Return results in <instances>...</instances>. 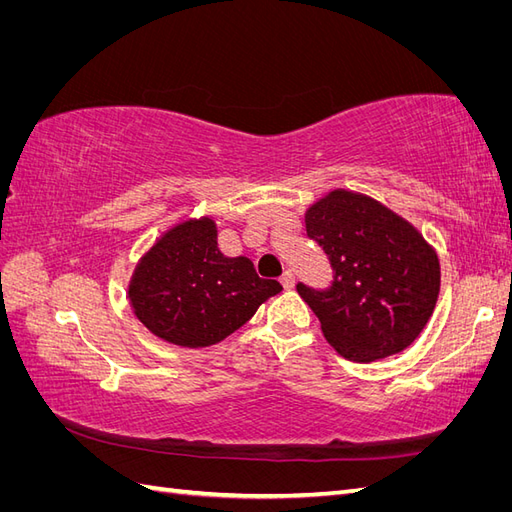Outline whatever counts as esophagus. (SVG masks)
Masks as SVG:
<instances>
[{
	"mask_svg": "<svg viewBox=\"0 0 512 512\" xmlns=\"http://www.w3.org/2000/svg\"><path fill=\"white\" fill-rule=\"evenodd\" d=\"M280 284H282V288L284 290H290V288H294V277H292V273H284L282 277H280Z\"/></svg>",
	"mask_w": 512,
	"mask_h": 512,
	"instance_id": "34e87169",
	"label": "esophagus"
}]
</instances>
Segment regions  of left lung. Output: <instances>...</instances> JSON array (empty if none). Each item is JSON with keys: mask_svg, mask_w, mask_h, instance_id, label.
Wrapping results in <instances>:
<instances>
[{"mask_svg": "<svg viewBox=\"0 0 512 512\" xmlns=\"http://www.w3.org/2000/svg\"><path fill=\"white\" fill-rule=\"evenodd\" d=\"M305 230L333 269L327 290L297 284L327 342L356 363L408 348L440 292V260L421 232L378 200L350 190H333L309 207Z\"/></svg>", "mask_w": 512, "mask_h": 512, "instance_id": "8db88e82", "label": "left lung"}]
</instances>
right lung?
Here are the masks:
<instances>
[{
    "label": "right lung",
    "instance_id": "1",
    "mask_svg": "<svg viewBox=\"0 0 512 512\" xmlns=\"http://www.w3.org/2000/svg\"><path fill=\"white\" fill-rule=\"evenodd\" d=\"M282 290L250 258H228L211 218L185 220L138 260L128 297L136 318L168 344L205 348L226 339Z\"/></svg>",
    "mask_w": 512,
    "mask_h": 512
}]
</instances>
